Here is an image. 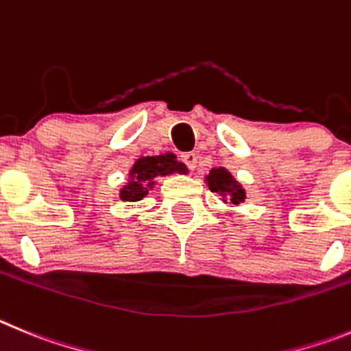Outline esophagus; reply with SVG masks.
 <instances>
[{"instance_id":"obj_1","label":"esophagus","mask_w":351,"mask_h":351,"mask_svg":"<svg viewBox=\"0 0 351 351\" xmlns=\"http://www.w3.org/2000/svg\"><path fill=\"white\" fill-rule=\"evenodd\" d=\"M182 162L187 164V168L191 169V171H194L195 166H197V157H195V154H183Z\"/></svg>"}]
</instances>
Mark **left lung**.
<instances>
[{
    "instance_id": "left-lung-1",
    "label": "left lung",
    "mask_w": 351,
    "mask_h": 351,
    "mask_svg": "<svg viewBox=\"0 0 351 351\" xmlns=\"http://www.w3.org/2000/svg\"><path fill=\"white\" fill-rule=\"evenodd\" d=\"M204 182L208 183V189L211 192H217L220 195V201L226 204H241L245 203L246 192L241 183L229 173L223 166L220 168H211L210 173L204 176Z\"/></svg>"
}]
</instances>
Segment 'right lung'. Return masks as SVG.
Wrapping results in <instances>:
<instances>
[{"label": "right lung", "instance_id": "right-lung-1", "mask_svg": "<svg viewBox=\"0 0 351 351\" xmlns=\"http://www.w3.org/2000/svg\"><path fill=\"white\" fill-rule=\"evenodd\" d=\"M187 166L183 162H178L173 152L140 157V159L134 160L132 168L129 169V178L125 185H122V189L119 191V195L124 203H138L148 194V191L156 187V178L187 175Z\"/></svg>", "mask_w": 351, "mask_h": 351}]
</instances>
